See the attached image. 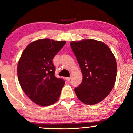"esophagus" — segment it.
Segmentation results:
<instances>
[{
  "label": "esophagus",
  "instance_id": "1",
  "mask_svg": "<svg viewBox=\"0 0 133 133\" xmlns=\"http://www.w3.org/2000/svg\"><path fill=\"white\" fill-rule=\"evenodd\" d=\"M65 79H66V81H70V80H71V77H66V78H65Z\"/></svg>",
  "mask_w": 133,
  "mask_h": 133
}]
</instances>
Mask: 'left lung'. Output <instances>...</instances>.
<instances>
[{
  "label": "left lung",
  "instance_id": "left-lung-1",
  "mask_svg": "<svg viewBox=\"0 0 133 133\" xmlns=\"http://www.w3.org/2000/svg\"><path fill=\"white\" fill-rule=\"evenodd\" d=\"M82 74L81 84L74 89L82 103L96 104L103 101L113 88L117 64L110 49L101 41L85 39L70 44Z\"/></svg>",
  "mask_w": 133,
  "mask_h": 133
}]
</instances>
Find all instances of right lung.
Masks as SVG:
<instances>
[{"label": "right lung", "instance_id": "obj_1", "mask_svg": "<svg viewBox=\"0 0 133 133\" xmlns=\"http://www.w3.org/2000/svg\"><path fill=\"white\" fill-rule=\"evenodd\" d=\"M66 42L49 39L32 42L23 51L17 65L21 88L29 98L39 106L57 102L65 84L55 76L52 59Z\"/></svg>", "mask_w": 133, "mask_h": 133}]
</instances>
